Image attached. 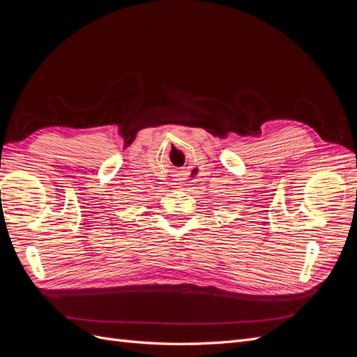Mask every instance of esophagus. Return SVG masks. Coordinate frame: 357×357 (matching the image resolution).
Returning a JSON list of instances; mask_svg holds the SVG:
<instances>
[{
    "instance_id": "34e87169",
    "label": "esophagus",
    "mask_w": 357,
    "mask_h": 357,
    "mask_svg": "<svg viewBox=\"0 0 357 357\" xmlns=\"http://www.w3.org/2000/svg\"><path fill=\"white\" fill-rule=\"evenodd\" d=\"M181 183H185V185H186V183H189V178H188V172L186 171H183V174H181Z\"/></svg>"
}]
</instances>
